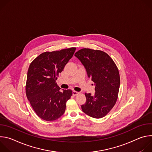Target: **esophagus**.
<instances>
[{
    "label": "esophagus",
    "mask_w": 152,
    "mask_h": 152,
    "mask_svg": "<svg viewBox=\"0 0 152 152\" xmlns=\"http://www.w3.org/2000/svg\"><path fill=\"white\" fill-rule=\"evenodd\" d=\"M79 94V92H77V91H73V95L74 96H77V95H78Z\"/></svg>",
    "instance_id": "34e87169"
}]
</instances>
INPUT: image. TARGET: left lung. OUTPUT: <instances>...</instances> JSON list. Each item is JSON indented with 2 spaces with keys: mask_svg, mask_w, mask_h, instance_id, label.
<instances>
[{
  "mask_svg": "<svg viewBox=\"0 0 152 152\" xmlns=\"http://www.w3.org/2000/svg\"><path fill=\"white\" fill-rule=\"evenodd\" d=\"M85 67L95 85V93H85L86 101L81 106L84 113L95 118L104 117L115 105L120 88L118 69L113 59L104 52L82 49L75 54Z\"/></svg>",
  "mask_w": 152,
  "mask_h": 152,
  "instance_id": "8db88e82",
  "label": "left lung"
}]
</instances>
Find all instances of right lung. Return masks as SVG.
I'll return each mask as SVG.
<instances>
[{
	"mask_svg": "<svg viewBox=\"0 0 152 152\" xmlns=\"http://www.w3.org/2000/svg\"><path fill=\"white\" fill-rule=\"evenodd\" d=\"M76 48L46 52L31 63L27 75L26 94L37 115L46 121H53L63 115L71 90L61 91L56 80L72 58Z\"/></svg>",
	"mask_w": 152,
	"mask_h": 152,
	"instance_id": "1",
	"label": "right lung"
}]
</instances>
